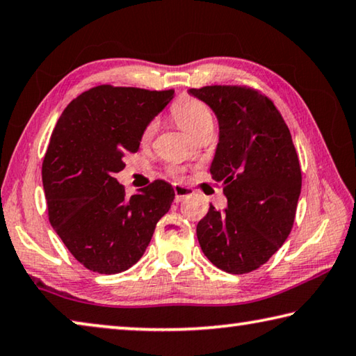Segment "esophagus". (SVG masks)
<instances>
[{
	"instance_id": "1",
	"label": "esophagus",
	"mask_w": 356,
	"mask_h": 356,
	"mask_svg": "<svg viewBox=\"0 0 356 356\" xmlns=\"http://www.w3.org/2000/svg\"><path fill=\"white\" fill-rule=\"evenodd\" d=\"M173 191H175V202L179 203L183 199H186V197L192 195V191L191 188H188V186L184 184H173Z\"/></svg>"
}]
</instances>
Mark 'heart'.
<instances>
[{"mask_svg": "<svg viewBox=\"0 0 356 356\" xmlns=\"http://www.w3.org/2000/svg\"><path fill=\"white\" fill-rule=\"evenodd\" d=\"M172 116L175 123L181 127L186 134H189V136H194L202 126L213 123L211 110H209L202 101H199V99L194 97L179 99L172 110ZM153 132L154 124H149L143 134V138L148 140L153 136Z\"/></svg>", "mask_w": 356, "mask_h": 356, "instance_id": "b5f03b06", "label": "heart"}]
</instances>
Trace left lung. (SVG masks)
<instances>
[{"label": "left lung", "mask_w": 356, "mask_h": 356, "mask_svg": "<svg viewBox=\"0 0 356 356\" xmlns=\"http://www.w3.org/2000/svg\"><path fill=\"white\" fill-rule=\"evenodd\" d=\"M213 110L219 142L211 167L229 207L209 205L197 224L203 254L232 275L257 270L282 246L293 227L301 168L292 136L270 99L243 86L191 88Z\"/></svg>", "instance_id": "8db88e82"}]
</instances>
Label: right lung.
<instances>
[{
    "mask_svg": "<svg viewBox=\"0 0 356 356\" xmlns=\"http://www.w3.org/2000/svg\"><path fill=\"white\" fill-rule=\"evenodd\" d=\"M172 99L173 90L101 85L74 99L58 120L42 164L49 220L91 271L129 270L172 207L175 191L164 179L126 197L115 178Z\"/></svg>",
    "mask_w": 356,
    "mask_h": 356,
    "instance_id": "add662e5",
    "label": "right lung"
}]
</instances>
